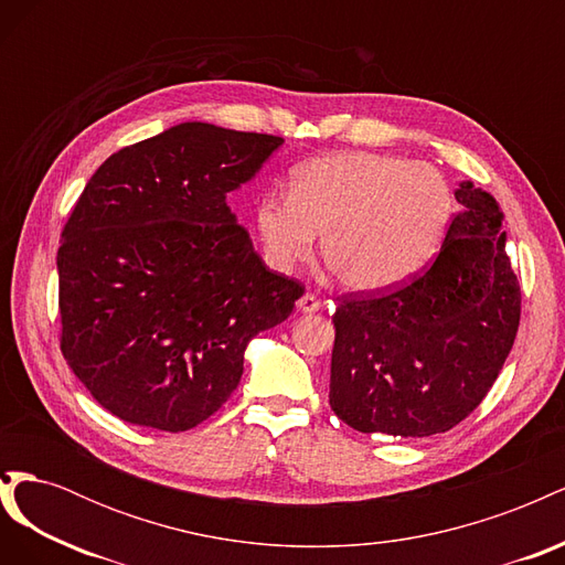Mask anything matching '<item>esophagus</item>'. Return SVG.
Masks as SVG:
<instances>
[{"mask_svg": "<svg viewBox=\"0 0 565 565\" xmlns=\"http://www.w3.org/2000/svg\"><path fill=\"white\" fill-rule=\"evenodd\" d=\"M297 309L301 313H316V311H320V301L313 295H303L297 299Z\"/></svg>", "mask_w": 565, "mask_h": 565, "instance_id": "1", "label": "esophagus"}]
</instances>
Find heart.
I'll return each mask as SVG.
<instances>
[{
	"label": "heart",
	"mask_w": 565,
	"mask_h": 565,
	"mask_svg": "<svg viewBox=\"0 0 565 565\" xmlns=\"http://www.w3.org/2000/svg\"><path fill=\"white\" fill-rule=\"evenodd\" d=\"M455 210L436 167L386 152H332L295 169L289 195L266 193L254 221L266 262L289 270L322 235V262L353 292H382L431 262Z\"/></svg>",
	"instance_id": "obj_1"
}]
</instances>
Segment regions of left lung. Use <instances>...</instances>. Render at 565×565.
Listing matches in <instances>:
<instances>
[{
    "label": "left lung",
    "mask_w": 565,
    "mask_h": 565,
    "mask_svg": "<svg viewBox=\"0 0 565 565\" xmlns=\"http://www.w3.org/2000/svg\"><path fill=\"white\" fill-rule=\"evenodd\" d=\"M461 212L434 264L382 297H347L334 322L330 405L351 429L424 438L452 429L486 398L514 347L521 287L504 214L459 181Z\"/></svg>",
    "instance_id": "left-lung-1"
}]
</instances>
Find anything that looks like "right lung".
I'll return each mask as SVG.
<instances>
[{
	"label": "right lung",
	"mask_w": 565,
	"mask_h": 565,
	"mask_svg": "<svg viewBox=\"0 0 565 565\" xmlns=\"http://www.w3.org/2000/svg\"><path fill=\"white\" fill-rule=\"evenodd\" d=\"M280 136L181 122L100 164L61 235V351L100 407L188 431L241 384L245 349L303 287L266 268L226 195Z\"/></svg>",
	"instance_id": "1"
}]
</instances>
